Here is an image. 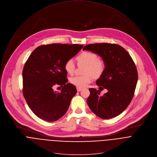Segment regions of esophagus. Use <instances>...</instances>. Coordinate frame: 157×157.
<instances>
[{"instance_id": "1", "label": "esophagus", "mask_w": 157, "mask_h": 157, "mask_svg": "<svg viewBox=\"0 0 157 157\" xmlns=\"http://www.w3.org/2000/svg\"><path fill=\"white\" fill-rule=\"evenodd\" d=\"M81 90H82V88L77 87V91H78V92H80Z\"/></svg>"}]
</instances>
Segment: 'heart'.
Returning a JSON list of instances; mask_svg holds the SVG:
<instances>
[{"label": "heart", "mask_w": 157, "mask_h": 157, "mask_svg": "<svg viewBox=\"0 0 157 157\" xmlns=\"http://www.w3.org/2000/svg\"><path fill=\"white\" fill-rule=\"evenodd\" d=\"M79 63L86 64L84 75L75 76L70 78V82L78 87H84L91 82L94 77H99L105 70V63L101 59H98L96 54L91 52H83L76 57ZM65 70L68 74H73L75 71V63L72 59L68 60L65 63Z\"/></svg>", "instance_id": "obj_1"}]
</instances>
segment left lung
Instances as JSON below:
<instances>
[{"label":"left lung","mask_w":157,"mask_h":157,"mask_svg":"<svg viewBox=\"0 0 157 157\" xmlns=\"http://www.w3.org/2000/svg\"><path fill=\"white\" fill-rule=\"evenodd\" d=\"M82 50L94 52L102 59L105 70L96 81V84L108 90L101 95L99 90L90 88V95L87 99L89 107L102 119L118 116L126 110L134 96L138 79L134 62L128 52L117 44H89Z\"/></svg>","instance_id":"obj_1"}]
</instances>
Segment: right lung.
Here are the masks:
<instances>
[{"label": "right lung", "mask_w": 157, "mask_h": 157, "mask_svg": "<svg viewBox=\"0 0 157 157\" xmlns=\"http://www.w3.org/2000/svg\"><path fill=\"white\" fill-rule=\"evenodd\" d=\"M82 47L78 44L42 45L29 56L23 70V93L29 107L38 118L56 121L67 112L77 90L73 84L67 82L64 66ZM56 84L64 85L60 92L53 90Z\"/></svg>", "instance_id": "1"}]
</instances>
